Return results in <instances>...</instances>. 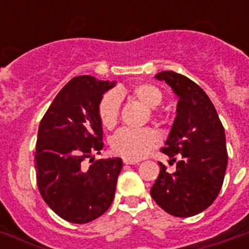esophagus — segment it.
Wrapping results in <instances>:
<instances>
[{"instance_id": "34e87169", "label": "esophagus", "mask_w": 249, "mask_h": 249, "mask_svg": "<svg viewBox=\"0 0 249 249\" xmlns=\"http://www.w3.org/2000/svg\"><path fill=\"white\" fill-rule=\"evenodd\" d=\"M140 161L138 160H130V159H124V164H128V165H134V164H138Z\"/></svg>"}]
</instances>
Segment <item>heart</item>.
<instances>
[{
	"instance_id": "obj_1",
	"label": "heart",
	"mask_w": 249,
	"mask_h": 249,
	"mask_svg": "<svg viewBox=\"0 0 249 249\" xmlns=\"http://www.w3.org/2000/svg\"><path fill=\"white\" fill-rule=\"evenodd\" d=\"M121 91H109L105 94L99 103V119L103 126L113 128L120 113ZM132 95L151 109L158 108L163 102V94L155 85L141 84L132 89ZM159 143V136L151 129H121L112 137L111 147L117 155L125 159L140 160L148 155Z\"/></svg>"
}]
</instances>
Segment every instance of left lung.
Segmentation results:
<instances>
[{
    "mask_svg": "<svg viewBox=\"0 0 249 249\" xmlns=\"http://www.w3.org/2000/svg\"><path fill=\"white\" fill-rule=\"evenodd\" d=\"M155 79L165 81L178 97L177 115L161 148L169 161H176V170L168 173L159 163L160 173L150 193L172 216H195L212 204L224 183L228 166L224 126L197 84L173 71L160 72Z\"/></svg>",
    "mask_w": 249,
    "mask_h": 249,
    "instance_id": "8db88e82",
    "label": "left lung"
}]
</instances>
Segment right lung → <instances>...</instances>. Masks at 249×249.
<instances>
[{
	"label": "right lung",
	"mask_w": 249,
	"mask_h": 249,
	"mask_svg": "<svg viewBox=\"0 0 249 249\" xmlns=\"http://www.w3.org/2000/svg\"><path fill=\"white\" fill-rule=\"evenodd\" d=\"M115 81L73 77L42 117L37 134L35 168L45 203L63 220L86 224L109 208L115 197L120 158L94 160L103 148L99 103ZM92 164L85 167L83 161Z\"/></svg>",
	"instance_id": "add662e5"
}]
</instances>
